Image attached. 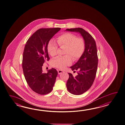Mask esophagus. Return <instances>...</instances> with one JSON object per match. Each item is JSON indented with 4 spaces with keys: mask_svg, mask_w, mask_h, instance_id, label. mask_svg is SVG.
Wrapping results in <instances>:
<instances>
[{
    "mask_svg": "<svg viewBox=\"0 0 125 125\" xmlns=\"http://www.w3.org/2000/svg\"><path fill=\"white\" fill-rule=\"evenodd\" d=\"M64 73V71H62V70H58V73L59 74H61L62 73Z\"/></svg>",
    "mask_w": 125,
    "mask_h": 125,
    "instance_id": "1",
    "label": "esophagus"
}]
</instances>
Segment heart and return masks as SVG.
<instances>
[{"instance_id": "b5f03b06", "label": "heart", "mask_w": 125, "mask_h": 125, "mask_svg": "<svg viewBox=\"0 0 125 125\" xmlns=\"http://www.w3.org/2000/svg\"><path fill=\"white\" fill-rule=\"evenodd\" d=\"M57 42L60 47L66 46L65 54L63 56H58L54 59L52 64L53 66L63 69L72 63L71 57L77 60L83 55L85 49V42L82 38H77L73 33H67L59 36ZM58 45L52 39L50 40L47 46L48 53L52 56H56L58 51Z\"/></svg>"}]
</instances>
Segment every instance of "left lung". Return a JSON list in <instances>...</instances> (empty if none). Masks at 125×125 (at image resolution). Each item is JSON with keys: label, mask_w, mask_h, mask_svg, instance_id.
<instances>
[{"label": "left lung", "mask_w": 125, "mask_h": 125, "mask_svg": "<svg viewBox=\"0 0 125 125\" xmlns=\"http://www.w3.org/2000/svg\"><path fill=\"white\" fill-rule=\"evenodd\" d=\"M66 31L80 33L85 42V49L77 62L70 68L78 71L75 77L68 73L69 78L66 86L68 91L75 95H80L92 86L97 72L98 59L97 48L94 39L84 29L81 28L67 29Z\"/></svg>", "instance_id": "obj_1"}]
</instances>
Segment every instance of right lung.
Instances as JSON below:
<instances>
[{
	"instance_id": "right-lung-1",
	"label": "right lung",
	"mask_w": 125,
	"mask_h": 125,
	"mask_svg": "<svg viewBox=\"0 0 125 125\" xmlns=\"http://www.w3.org/2000/svg\"><path fill=\"white\" fill-rule=\"evenodd\" d=\"M60 30V28L40 29L28 39L25 47L22 59L24 75L31 89L39 94L50 93L56 82L58 74L56 70L52 68L47 73H43L42 66L50 59L47 44Z\"/></svg>"
}]
</instances>
